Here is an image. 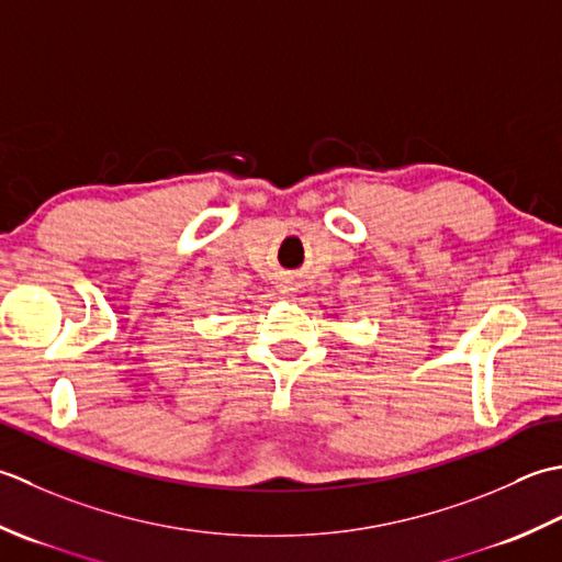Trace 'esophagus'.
Wrapping results in <instances>:
<instances>
[{
	"instance_id": "1",
	"label": "esophagus",
	"mask_w": 562,
	"mask_h": 562,
	"mask_svg": "<svg viewBox=\"0 0 562 562\" xmlns=\"http://www.w3.org/2000/svg\"><path fill=\"white\" fill-rule=\"evenodd\" d=\"M279 293H281L283 297H291V295L295 293V285H293V281H283V283L279 285Z\"/></svg>"
}]
</instances>
